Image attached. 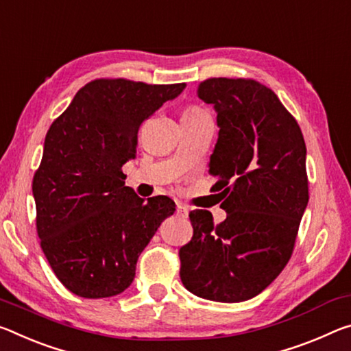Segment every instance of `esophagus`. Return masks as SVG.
I'll list each match as a JSON object with an SVG mask.
<instances>
[{"label":"esophagus","instance_id":"obj_1","mask_svg":"<svg viewBox=\"0 0 351 351\" xmlns=\"http://www.w3.org/2000/svg\"><path fill=\"white\" fill-rule=\"evenodd\" d=\"M187 214H189V210H187L186 206L181 204V203H176V215L182 217V219H186Z\"/></svg>","mask_w":351,"mask_h":351}]
</instances>
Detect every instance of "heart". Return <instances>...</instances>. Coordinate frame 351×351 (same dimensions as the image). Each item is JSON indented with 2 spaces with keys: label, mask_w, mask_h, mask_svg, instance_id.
Instances as JSON below:
<instances>
[{
  "label": "heart",
  "mask_w": 351,
  "mask_h": 351,
  "mask_svg": "<svg viewBox=\"0 0 351 351\" xmlns=\"http://www.w3.org/2000/svg\"><path fill=\"white\" fill-rule=\"evenodd\" d=\"M206 110L202 108V106L198 104H189L187 108H184L182 110V117H189V115H198V114H203Z\"/></svg>",
  "instance_id": "heart-1"
}]
</instances>
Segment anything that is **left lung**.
Wrapping results in <instances>:
<instances>
[{"instance_id": "left-lung-1", "label": "left lung", "mask_w": 351, "mask_h": 351, "mask_svg": "<svg viewBox=\"0 0 351 351\" xmlns=\"http://www.w3.org/2000/svg\"><path fill=\"white\" fill-rule=\"evenodd\" d=\"M197 95L214 104L219 141L209 171L226 219L191 210V242L180 248V276L195 295L245 302L281 274L295 247L309 199L306 145L293 115L271 88L248 77H209Z\"/></svg>"}]
</instances>
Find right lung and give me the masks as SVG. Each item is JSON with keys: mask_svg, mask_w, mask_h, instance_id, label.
<instances>
[{"mask_svg": "<svg viewBox=\"0 0 351 351\" xmlns=\"http://www.w3.org/2000/svg\"><path fill=\"white\" fill-rule=\"evenodd\" d=\"M186 87L99 77L81 87L49 126L32 180L40 247L58 280L77 297L119 295L160 221L165 195L147 202L125 186L138 128Z\"/></svg>", "mask_w": 351, "mask_h": 351, "instance_id": "right-lung-1", "label": "right lung"}]
</instances>
